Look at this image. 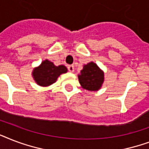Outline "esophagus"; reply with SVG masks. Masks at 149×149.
<instances>
[{
  "instance_id": "esophagus-1",
  "label": "esophagus",
  "mask_w": 149,
  "mask_h": 149,
  "mask_svg": "<svg viewBox=\"0 0 149 149\" xmlns=\"http://www.w3.org/2000/svg\"><path fill=\"white\" fill-rule=\"evenodd\" d=\"M68 70H69V71H70V72H73L75 70L74 65H68Z\"/></svg>"
}]
</instances>
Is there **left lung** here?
<instances>
[{
  "label": "left lung",
  "instance_id": "left-lung-1",
  "mask_svg": "<svg viewBox=\"0 0 149 149\" xmlns=\"http://www.w3.org/2000/svg\"><path fill=\"white\" fill-rule=\"evenodd\" d=\"M78 78L83 88L90 91H97L100 89L104 83V74L96 63L91 62L84 65Z\"/></svg>",
  "mask_w": 149,
  "mask_h": 149
}]
</instances>
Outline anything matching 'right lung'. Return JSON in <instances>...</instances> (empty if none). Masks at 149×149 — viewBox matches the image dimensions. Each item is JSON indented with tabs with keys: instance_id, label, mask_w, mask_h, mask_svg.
Returning <instances> with one entry per match:
<instances>
[{
	"instance_id": "1",
	"label": "right lung",
	"mask_w": 149,
	"mask_h": 149,
	"mask_svg": "<svg viewBox=\"0 0 149 149\" xmlns=\"http://www.w3.org/2000/svg\"><path fill=\"white\" fill-rule=\"evenodd\" d=\"M66 72L67 68L65 65H60L56 66L53 63L45 59L39 66L34 69L32 76L38 85L48 86L54 84L61 74Z\"/></svg>"
}]
</instances>
